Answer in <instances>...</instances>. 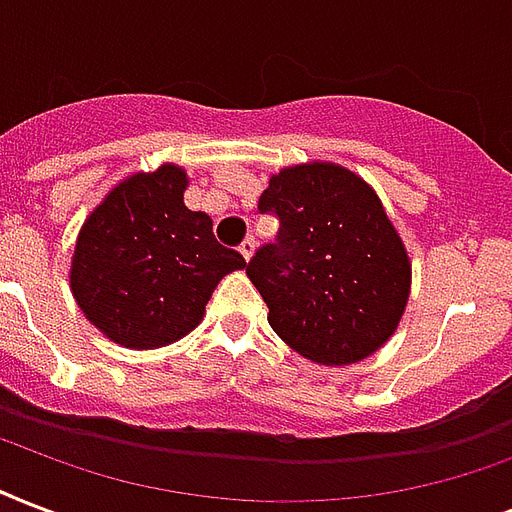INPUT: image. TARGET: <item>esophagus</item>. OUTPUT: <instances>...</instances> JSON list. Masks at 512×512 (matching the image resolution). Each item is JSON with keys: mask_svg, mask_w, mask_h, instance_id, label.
Listing matches in <instances>:
<instances>
[{"mask_svg": "<svg viewBox=\"0 0 512 512\" xmlns=\"http://www.w3.org/2000/svg\"><path fill=\"white\" fill-rule=\"evenodd\" d=\"M239 252L244 260H249V257H252V252H255V239H252V236H247V239L239 244Z\"/></svg>", "mask_w": 512, "mask_h": 512, "instance_id": "obj_1", "label": "esophagus"}]
</instances>
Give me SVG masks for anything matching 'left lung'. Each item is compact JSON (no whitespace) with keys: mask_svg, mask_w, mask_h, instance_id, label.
<instances>
[{"mask_svg":"<svg viewBox=\"0 0 512 512\" xmlns=\"http://www.w3.org/2000/svg\"><path fill=\"white\" fill-rule=\"evenodd\" d=\"M260 214L279 220L247 276L268 322L319 365H349L395 333L411 290V263L376 193L333 166H292L271 177Z\"/></svg>","mask_w":512,"mask_h":512,"instance_id":"1","label":"left lung"}]
</instances>
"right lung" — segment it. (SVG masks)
I'll list each match as a JSON object with an SVG mask.
<instances>
[{
    "label": "right lung",
    "mask_w": 512,
    "mask_h": 512,
    "mask_svg": "<svg viewBox=\"0 0 512 512\" xmlns=\"http://www.w3.org/2000/svg\"><path fill=\"white\" fill-rule=\"evenodd\" d=\"M185 171L134 174L80 230L72 292L83 314L115 343L155 349L193 330L222 276L244 268L222 247L212 217L185 206Z\"/></svg>",
    "instance_id": "1"
}]
</instances>
